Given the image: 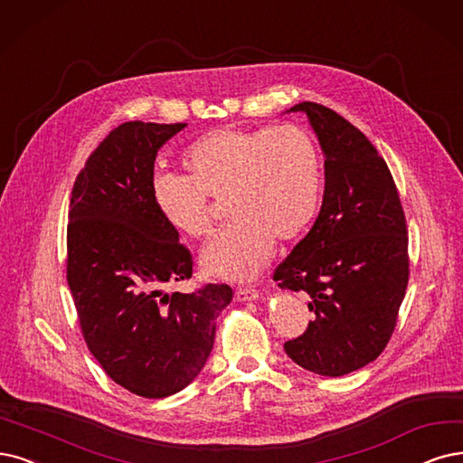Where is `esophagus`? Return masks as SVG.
I'll use <instances>...</instances> for the list:
<instances>
[{"mask_svg":"<svg viewBox=\"0 0 463 463\" xmlns=\"http://www.w3.org/2000/svg\"><path fill=\"white\" fill-rule=\"evenodd\" d=\"M260 298V289L258 288H251V286H242L236 289V299L238 301H253Z\"/></svg>","mask_w":463,"mask_h":463,"instance_id":"1","label":"esophagus"}]
</instances>
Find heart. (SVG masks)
Here are the masks:
<instances>
[{"mask_svg": "<svg viewBox=\"0 0 463 463\" xmlns=\"http://www.w3.org/2000/svg\"><path fill=\"white\" fill-rule=\"evenodd\" d=\"M181 165L186 177L156 175L152 196L167 225L194 241L213 231L209 198H227L232 221L202 255L213 277L253 279L275 250V238L294 241L318 212L322 154L301 126L219 128L188 145Z\"/></svg>", "mask_w": 463, "mask_h": 463, "instance_id": "heart-1", "label": "heart"}]
</instances>
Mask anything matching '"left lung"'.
Returning a JSON list of instances; mask_svg holds the SVG:
<instances>
[{"mask_svg":"<svg viewBox=\"0 0 463 463\" xmlns=\"http://www.w3.org/2000/svg\"><path fill=\"white\" fill-rule=\"evenodd\" d=\"M324 150V200L313 229L272 280L311 298L315 318L284 344L320 375L375 361L395 332L410 277L408 229L395 179L366 135L317 102H299Z\"/></svg>","mask_w":463,"mask_h":463,"instance_id":"8db88e82","label":"left lung"}]
</instances>
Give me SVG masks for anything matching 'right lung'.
<instances>
[{
    "label": "right lung",
    "mask_w": 463,
    "mask_h": 463,
    "mask_svg": "<svg viewBox=\"0 0 463 463\" xmlns=\"http://www.w3.org/2000/svg\"><path fill=\"white\" fill-rule=\"evenodd\" d=\"M184 124L126 122L78 174L66 229V280L85 345L109 378L145 399L191 383L213 347L227 284L191 294L164 288L193 279V253L152 196L158 148Z\"/></svg>",
    "instance_id": "obj_1"
}]
</instances>
